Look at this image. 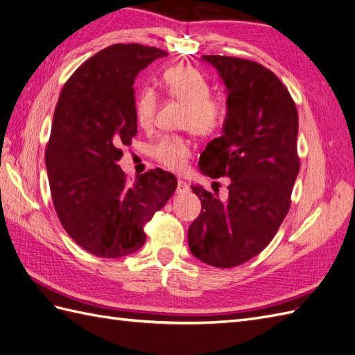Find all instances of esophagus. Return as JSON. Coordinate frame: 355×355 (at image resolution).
Instances as JSON below:
<instances>
[{
  "label": "esophagus",
  "mask_w": 355,
  "mask_h": 355,
  "mask_svg": "<svg viewBox=\"0 0 355 355\" xmlns=\"http://www.w3.org/2000/svg\"><path fill=\"white\" fill-rule=\"evenodd\" d=\"M176 193H178V194H187V193H189V185L187 184L185 180H182V179H179V180H178Z\"/></svg>",
  "instance_id": "34e87169"
}]
</instances>
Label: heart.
<instances>
[{
  "mask_svg": "<svg viewBox=\"0 0 355 355\" xmlns=\"http://www.w3.org/2000/svg\"><path fill=\"white\" fill-rule=\"evenodd\" d=\"M162 88L171 98L187 104V112L182 127L189 128L198 136H215L225 125L228 107L223 100L210 97V85L197 69L191 65L170 67L162 74ZM158 106L157 92L152 88H143L134 104L136 121L140 127L148 128L154 123ZM154 157L161 166L173 171L185 170L191 157L189 141L182 136L161 137L154 148Z\"/></svg>",
  "mask_w": 355,
  "mask_h": 355,
  "instance_id": "b5f03b06",
  "label": "heart"
}]
</instances>
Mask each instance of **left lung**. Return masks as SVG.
I'll return each mask as SVG.
<instances>
[{
  "instance_id": "obj_1",
  "label": "left lung",
  "mask_w": 355,
  "mask_h": 355,
  "mask_svg": "<svg viewBox=\"0 0 355 355\" xmlns=\"http://www.w3.org/2000/svg\"><path fill=\"white\" fill-rule=\"evenodd\" d=\"M201 58L225 85L228 118L198 166L209 178L232 182L225 201L191 185L201 212L188 228V245L200 261L228 269L260 254L288 214L300 170L299 114L288 89L264 65L221 55Z\"/></svg>"
}]
</instances>
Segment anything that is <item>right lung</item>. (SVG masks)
Masks as SVG:
<instances>
[{"instance_id": "obj_1", "label": "right lung", "mask_w": 355, "mask_h": 355, "mask_svg": "<svg viewBox=\"0 0 355 355\" xmlns=\"http://www.w3.org/2000/svg\"><path fill=\"white\" fill-rule=\"evenodd\" d=\"M168 53L137 43L113 44L83 62L61 91L46 146L56 214L73 241L97 257L139 251L145 224L178 187L161 168L130 185L118 161L137 134L136 76Z\"/></svg>"}]
</instances>
